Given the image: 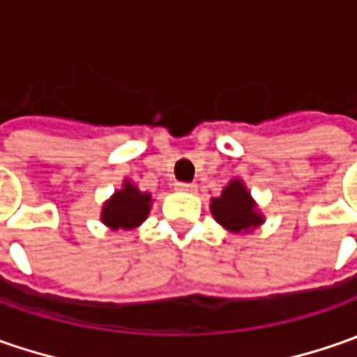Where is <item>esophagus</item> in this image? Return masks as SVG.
I'll use <instances>...</instances> for the list:
<instances>
[{
    "instance_id": "34e87169",
    "label": "esophagus",
    "mask_w": 357,
    "mask_h": 357,
    "mask_svg": "<svg viewBox=\"0 0 357 357\" xmlns=\"http://www.w3.org/2000/svg\"><path fill=\"white\" fill-rule=\"evenodd\" d=\"M176 190H181V192H197V185H190V183H181V185H176Z\"/></svg>"
}]
</instances>
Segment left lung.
<instances>
[{"label": "left lung", "instance_id": "8db88e82", "mask_svg": "<svg viewBox=\"0 0 357 357\" xmlns=\"http://www.w3.org/2000/svg\"><path fill=\"white\" fill-rule=\"evenodd\" d=\"M211 213L214 220L232 234L252 232L266 220L242 178H232L222 188L220 197L211 199Z\"/></svg>", "mask_w": 357, "mask_h": 357}]
</instances>
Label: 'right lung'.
<instances>
[{
  "instance_id": "add662e5",
  "label": "right lung",
  "mask_w": 357,
  "mask_h": 357,
  "mask_svg": "<svg viewBox=\"0 0 357 357\" xmlns=\"http://www.w3.org/2000/svg\"><path fill=\"white\" fill-rule=\"evenodd\" d=\"M151 206H153L151 192L139 190V186L132 181L125 178L123 186L111 195V199L103 202L101 222L111 230H132L146 220Z\"/></svg>"
}]
</instances>
